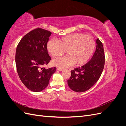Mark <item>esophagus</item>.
I'll return each instance as SVG.
<instances>
[{
  "instance_id": "obj_1",
  "label": "esophagus",
  "mask_w": 126,
  "mask_h": 126,
  "mask_svg": "<svg viewBox=\"0 0 126 126\" xmlns=\"http://www.w3.org/2000/svg\"><path fill=\"white\" fill-rule=\"evenodd\" d=\"M57 69L58 70H59V71H62V70H63V68H59V67H57Z\"/></svg>"
}]
</instances>
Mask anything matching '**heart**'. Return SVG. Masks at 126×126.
<instances>
[{
    "mask_svg": "<svg viewBox=\"0 0 126 126\" xmlns=\"http://www.w3.org/2000/svg\"><path fill=\"white\" fill-rule=\"evenodd\" d=\"M96 43L93 36L82 33L70 34L63 37L59 41L49 40L47 44L48 51L52 57H59L67 51V56L52 61L54 66L65 68L76 64L81 66L86 63L92 56Z\"/></svg>",
    "mask_w": 126,
    "mask_h": 126,
    "instance_id": "obj_1",
    "label": "heart"
}]
</instances>
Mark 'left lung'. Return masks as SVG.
<instances>
[{"label": "left lung", "instance_id": "obj_1", "mask_svg": "<svg viewBox=\"0 0 126 126\" xmlns=\"http://www.w3.org/2000/svg\"><path fill=\"white\" fill-rule=\"evenodd\" d=\"M96 51L91 60L83 66L71 71L68 85L76 92H85L91 88L99 79L104 70L105 63L104 47L99 39L96 40Z\"/></svg>", "mask_w": 126, "mask_h": 126}]
</instances>
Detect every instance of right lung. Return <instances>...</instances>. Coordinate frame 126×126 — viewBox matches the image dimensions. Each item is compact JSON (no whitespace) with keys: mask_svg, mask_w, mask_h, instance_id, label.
<instances>
[{"mask_svg":"<svg viewBox=\"0 0 126 126\" xmlns=\"http://www.w3.org/2000/svg\"><path fill=\"white\" fill-rule=\"evenodd\" d=\"M51 32L37 28L25 35L18 44L15 62L17 73L22 83L34 92H40L47 87L56 70L42 68L51 60L47 44Z\"/></svg>","mask_w":126,"mask_h":126,"instance_id":"add662e5","label":"right lung"}]
</instances>
